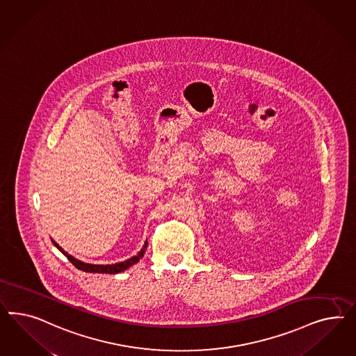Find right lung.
<instances>
[{
	"label": "right lung",
	"mask_w": 356,
	"mask_h": 356,
	"mask_svg": "<svg viewBox=\"0 0 356 356\" xmlns=\"http://www.w3.org/2000/svg\"><path fill=\"white\" fill-rule=\"evenodd\" d=\"M52 243H54L56 248L58 249L61 253H64L65 256H66V259H69V261L76 266V269L83 270V271H86V273H103V274H118V273H121V271L128 269L130 266H133L134 264H137V262L140 261V259L143 257L145 249L147 247V243H145L143 248L140 249V252L137 256L127 259V261H124V262L113 264V265H92V264H85V262H82V261H79V259H74L73 256H70V254H67L66 252H64V249L61 248V247H58V244L54 243V240H52Z\"/></svg>",
	"instance_id": "add662e5"
}]
</instances>
